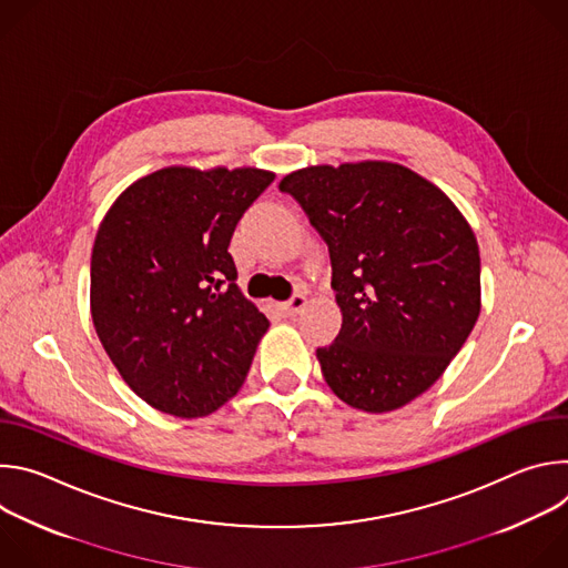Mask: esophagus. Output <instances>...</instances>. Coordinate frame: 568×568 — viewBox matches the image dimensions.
<instances>
[{
    "instance_id": "1",
    "label": "esophagus",
    "mask_w": 568,
    "mask_h": 568,
    "mask_svg": "<svg viewBox=\"0 0 568 568\" xmlns=\"http://www.w3.org/2000/svg\"><path fill=\"white\" fill-rule=\"evenodd\" d=\"M305 305H307V296H305V294H296V296H292L287 303H283L281 310H283L287 316H296V314H301V312L305 310Z\"/></svg>"
}]
</instances>
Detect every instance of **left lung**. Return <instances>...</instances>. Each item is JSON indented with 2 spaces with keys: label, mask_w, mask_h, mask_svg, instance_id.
I'll use <instances>...</instances> for the list:
<instances>
[{
  "label": "left lung",
  "mask_w": 568,
  "mask_h": 568,
  "mask_svg": "<svg viewBox=\"0 0 568 568\" xmlns=\"http://www.w3.org/2000/svg\"><path fill=\"white\" fill-rule=\"evenodd\" d=\"M328 242L342 331L316 359L333 393L395 412L449 366L480 312L476 235L434 182L395 161L292 171L278 184Z\"/></svg>",
  "instance_id": "1"
}]
</instances>
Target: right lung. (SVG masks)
Instances as JSON below:
<instances>
[{"label": "right lung", "instance_id": "right-lung-1", "mask_svg": "<svg viewBox=\"0 0 568 568\" xmlns=\"http://www.w3.org/2000/svg\"><path fill=\"white\" fill-rule=\"evenodd\" d=\"M274 178L254 166H166L108 209L92 250V321L152 409L204 418L245 382L270 321L235 285L229 242Z\"/></svg>", "mask_w": 568, "mask_h": 568}]
</instances>
